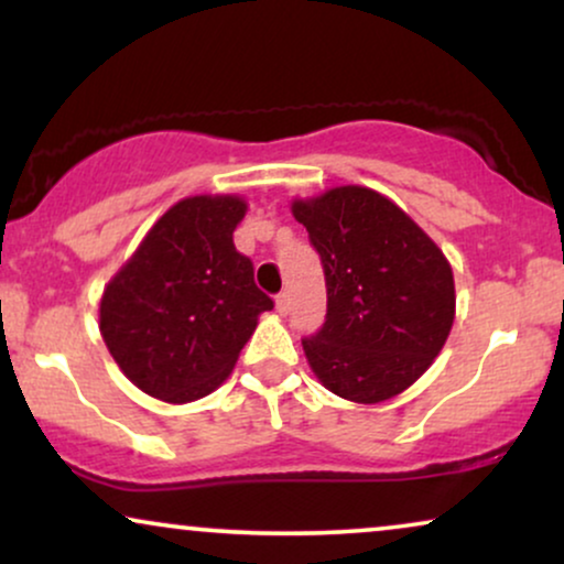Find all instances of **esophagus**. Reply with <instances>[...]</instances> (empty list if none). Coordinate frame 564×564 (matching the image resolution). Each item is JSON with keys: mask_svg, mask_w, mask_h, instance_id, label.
Returning a JSON list of instances; mask_svg holds the SVG:
<instances>
[{"mask_svg": "<svg viewBox=\"0 0 564 564\" xmlns=\"http://www.w3.org/2000/svg\"><path fill=\"white\" fill-rule=\"evenodd\" d=\"M275 310L281 312V314H289V310H291V296H289V291H281V294L275 296Z\"/></svg>", "mask_w": 564, "mask_h": 564, "instance_id": "obj_1", "label": "esophagus"}]
</instances>
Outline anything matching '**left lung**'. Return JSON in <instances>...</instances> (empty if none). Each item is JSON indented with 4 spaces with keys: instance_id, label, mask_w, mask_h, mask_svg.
Instances as JSON below:
<instances>
[{
    "instance_id": "left-lung-1",
    "label": "left lung",
    "mask_w": 564,
    "mask_h": 564,
    "mask_svg": "<svg viewBox=\"0 0 564 564\" xmlns=\"http://www.w3.org/2000/svg\"><path fill=\"white\" fill-rule=\"evenodd\" d=\"M327 283V319L304 337L322 387L377 404L415 384L444 348L456 314L441 247L394 200L364 185L294 198Z\"/></svg>"
}]
</instances>
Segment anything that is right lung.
<instances>
[{
  "instance_id": "right-lung-1",
  "label": "right lung",
  "mask_w": 564,
  "mask_h": 564,
  "mask_svg": "<svg viewBox=\"0 0 564 564\" xmlns=\"http://www.w3.org/2000/svg\"><path fill=\"white\" fill-rule=\"evenodd\" d=\"M245 214L239 195L177 200L105 286L100 335L149 397L185 404L212 394L273 310L231 237Z\"/></svg>"
}]
</instances>
